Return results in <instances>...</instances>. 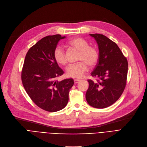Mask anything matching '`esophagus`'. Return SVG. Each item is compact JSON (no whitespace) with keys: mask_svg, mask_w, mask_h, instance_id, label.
I'll use <instances>...</instances> for the list:
<instances>
[{"mask_svg":"<svg viewBox=\"0 0 147 147\" xmlns=\"http://www.w3.org/2000/svg\"><path fill=\"white\" fill-rule=\"evenodd\" d=\"M74 83L76 84V83H79L80 82V80H79V79H74Z\"/></svg>","mask_w":147,"mask_h":147,"instance_id":"34e87169","label":"esophagus"}]
</instances>
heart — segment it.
<instances>
[{
  "label": "heart",
  "mask_w": 147,
  "mask_h": 147,
  "mask_svg": "<svg viewBox=\"0 0 147 147\" xmlns=\"http://www.w3.org/2000/svg\"><path fill=\"white\" fill-rule=\"evenodd\" d=\"M67 44L80 51L77 64H69L66 68V74L69 78L74 79L82 78L88 70V65L94 67L98 63L99 54L95 48L89 46V43L83 38L74 37L69 39ZM53 57L57 63L64 65L67 63L65 50L61 46H58L53 51Z\"/></svg>",
  "instance_id": "obj_1"
}]
</instances>
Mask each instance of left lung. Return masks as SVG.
Wrapping results in <instances>:
<instances>
[{
    "label": "left lung",
    "mask_w": 147,
    "mask_h": 147,
    "mask_svg": "<svg viewBox=\"0 0 147 147\" xmlns=\"http://www.w3.org/2000/svg\"><path fill=\"white\" fill-rule=\"evenodd\" d=\"M98 45L99 58L92 76L98 79L88 80L86 94L88 103L96 109H104L117 101L126 87L128 63L115 42L101 34H89Z\"/></svg>",
    "instance_id": "obj_1"
}]
</instances>
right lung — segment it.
Returning <instances> with one entry per match:
<instances>
[{
    "label": "right lung",
    "mask_w": 147,
    "mask_h": 147,
    "mask_svg": "<svg viewBox=\"0 0 147 147\" xmlns=\"http://www.w3.org/2000/svg\"><path fill=\"white\" fill-rule=\"evenodd\" d=\"M60 34L42 38L28 51L21 72L23 86L30 98L40 109L49 112L59 111L68 101L73 79L55 80L64 71L53 57Z\"/></svg>",
    "instance_id": "add662e5"
}]
</instances>
